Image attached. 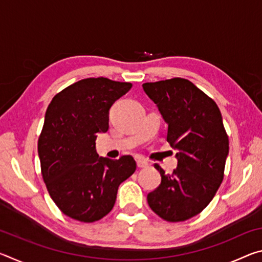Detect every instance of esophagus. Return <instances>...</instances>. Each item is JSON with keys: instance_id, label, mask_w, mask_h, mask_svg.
Returning a JSON list of instances; mask_svg holds the SVG:
<instances>
[{"instance_id": "34e87169", "label": "esophagus", "mask_w": 262, "mask_h": 262, "mask_svg": "<svg viewBox=\"0 0 262 262\" xmlns=\"http://www.w3.org/2000/svg\"><path fill=\"white\" fill-rule=\"evenodd\" d=\"M136 164H137V167H139V168H144V167L148 166V162L143 158H137Z\"/></svg>"}]
</instances>
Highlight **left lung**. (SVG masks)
<instances>
[{"mask_svg": "<svg viewBox=\"0 0 262 262\" xmlns=\"http://www.w3.org/2000/svg\"><path fill=\"white\" fill-rule=\"evenodd\" d=\"M142 86L167 123V142L178 150V166L171 174L155 164L162 181L148 194V205L167 222L189 220L209 205L224 178L229 137L221 111L188 79L174 77Z\"/></svg>", "mask_w": 262, "mask_h": 262, "instance_id": "1", "label": "left lung"}]
</instances>
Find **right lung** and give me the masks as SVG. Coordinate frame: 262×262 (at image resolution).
<instances>
[{"mask_svg": "<svg viewBox=\"0 0 262 262\" xmlns=\"http://www.w3.org/2000/svg\"><path fill=\"white\" fill-rule=\"evenodd\" d=\"M130 88L90 77L63 89L48 105L38 140L41 176L52 200L70 219H103L112 210L119 185L136 170L129 155L113 161L96 151L97 135L108 129L111 106Z\"/></svg>", "mask_w": 262, "mask_h": 262, "instance_id": "1", "label": "right lung"}]
</instances>
